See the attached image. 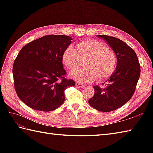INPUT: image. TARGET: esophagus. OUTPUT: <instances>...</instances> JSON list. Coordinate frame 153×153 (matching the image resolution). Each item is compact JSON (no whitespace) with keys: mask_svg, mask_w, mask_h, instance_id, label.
<instances>
[{"mask_svg":"<svg viewBox=\"0 0 153 153\" xmlns=\"http://www.w3.org/2000/svg\"><path fill=\"white\" fill-rule=\"evenodd\" d=\"M76 86L77 87H79V88H83L84 87H85V85H83V84H82L80 83H76Z\"/></svg>","mask_w":153,"mask_h":153,"instance_id":"obj_1","label":"esophagus"}]
</instances>
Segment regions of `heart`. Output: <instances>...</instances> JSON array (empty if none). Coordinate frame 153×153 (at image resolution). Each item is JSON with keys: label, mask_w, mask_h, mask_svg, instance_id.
<instances>
[{"label": "heart", "mask_w": 153, "mask_h": 153, "mask_svg": "<svg viewBox=\"0 0 153 153\" xmlns=\"http://www.w3.org/2000/svg\"><path fill=\"white\" fill-rule=\"evenodd\" d=\"M77 48L68 47L62 55L63 62L71 71L76 70L81 65L82 60L88 61L86 69L74 72L71 77L77 82L87 83L98 78L106 80L114 73L116 69V54L102 42L88 39L76 44Z\"/></svg>", "instance_id": "1"}]
</instances>
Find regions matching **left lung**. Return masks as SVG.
Returning <instances> with one entry per match:
<instances>
[{"mask_svg":"<svg viewBox=\"0 0 153 153\" xmlns=\"http://www.w3.org/2000/svg\"><path fill=\"white\" fill-rule=\"evenodd\" d=\"M111 47L117 56L116 69L106 80L105 87L93 86L95 94L89 100L93 108L100 112H111L130 100L140 77L138 58L133 48L118 38L98 35Z\"/></svg>","mask_w":153,"mask_h":153,"instance_id":"8db88e82","label":"left lung"}]
</instances>
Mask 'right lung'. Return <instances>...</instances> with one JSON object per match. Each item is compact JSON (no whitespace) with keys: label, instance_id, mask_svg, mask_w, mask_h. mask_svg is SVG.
<instances>
[{"label":"right lung","instance_id":"right-lung-1","mask_svg":"<svg viewBox=\"0 0 153 153\" xmlns=\"http://www.w3.org/2000/svg\"><path fill=\"white\" fill-rule=\"evenodd\" d=\"M71 40L68 35H45L19 51L12 69L14 87L29 107L43 112L56 109L64 101V90L75 85L74 80L65 78L62 64L63 53Z\"/></svg>","mask_w":153,"mask_h":153}]
</instances>
